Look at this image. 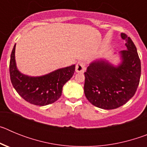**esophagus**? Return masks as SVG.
I'll return each instance as SVG.
<instances>
[{
    "mask_svg": "<svg viewBox=\"0 0 147 147\" xmlns=\"http://www.w3.org/2000/svg\"><path fill=\"white\" fill-rule=\"evenodd\" d=\"M86 67H85V62H79L76 65V71L77 73H84L85 72Z\"/></svg>",
    "mask_w": 147,
    "mask_h": 147,
    "instance_id": "34e87169",
    "label": "esophagus"
}]
</instances>
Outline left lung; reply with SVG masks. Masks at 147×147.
Listing matches in <instances>:
<instances>
[{"mask_svg":"<svg viewBox=\"0 0 147 147\" xmlns=\"http://www.w3.org/2000/svg\"><path fill=\"white\" fill-rule=\"evenodd\" d=\"M127 50L120 51L121 62L114 66L108 61L97 59L85 72L84 91L93 105L105 110L118 108L136 93L141 77V60L130 37L121 34Z\"/></svg>","mask_w":147,"mask_h":147,"instance_id":"obj_1","label":"left lung"}]
</instances>
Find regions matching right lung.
Masks as SVG:
<instances>
[{
	"label": "right lung",
	"instance_id": "right-lung-1",
	"mask_svg": "<svg viewBox=\"0 0 147 147\" xmlns=\"http://www.w3.org/2000/svg\"><path fill=\"white\" fill-rule=\"evenodd\" d=\"M15 44L11 54L9 74L18 94L32 105L45 106L55 102L62 95V87L73 76L75 65L59 68L41 76H29L18 71L15 62Z\"/></svg>",
	"mask_w": 147,
	"mask_h": 147
}]
</instances>
